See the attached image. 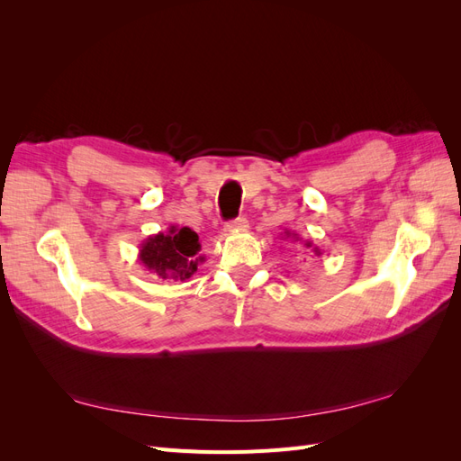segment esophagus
Masks as SVG:
<instances>
[{"instance_id": "34e87169", "label": "esophagus", "mask_w": 461, "mask_h": 461, "mask_svg": "<svg viewBox=\"0 0 461 461\" xmlns=\"http://www.w3.org/2000/svg\"><path fill=\"white\" fill-rule=\"evenodd\" d=\"M248 229V219L246 217H239L230 222H227V230L234 232V230H246Z\"/></svg>"}]
</instances>
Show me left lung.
<instances>
[{"label": "left lung", "instance_id": "1", "mask_svg": "<svg viewBox=\"0 0 461 461\" xmlns=\"http://www.w3.org/2000/svg\"><path fill=\"white\" fill-rule=\"evenodd\" d=\"M283 239H285V240H288L290 244H296V246H300V244H302L305 249H312V252H313L315 256H321V249H319L317 246H313V244H312V240H302L296 232H292V230H285Z\"/></svg>", "mask_w": 461, "mask_h": 461}]
</instances>
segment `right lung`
<instances>
[{"label": "right lung", "instance_id": "obj_1", "mask_svg": "<svg viewBox=\"0 0 461 461\" xmlns=\"http://www.w3.org/2000/svg\"><path fill=\"white\" fill-rule=\"evenodd\" d=\"M200 249V239L192 229L171 227L148 236L140 244L138 261L159 281H186L203 261V256H198Z\"/></svg>", "mask_w": 461, "mask_h": 461}]
</instances>
